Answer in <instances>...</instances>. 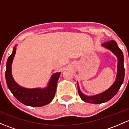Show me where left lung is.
I'll use <instances>...</instances> for the list:
<instances>
[{"instance_id":"left-lung-1","label":"left lung","mask_w":129,"mask_h":129,"mask_svg":"<svg viewBox=\"0 0 129 129\" xmlns=\"http://www.w3.org/2000/svg\"><path fill=\"white\" fill-rule=\"evenodd\" d=\"M102 46L110 50L117 58V72L116 78L114 83L104 91L100 94L93 96H87L84 94L80 91L79 85L78 84V91L81 99L83 101L88 103L98 104L106 103L109 101L114 96L119 89H120L122 84L123 83L125 75V70L124 67V55L121 50L119 48L117 43L115 41H110L102 44Z\"/></svg>"}]
</instances>
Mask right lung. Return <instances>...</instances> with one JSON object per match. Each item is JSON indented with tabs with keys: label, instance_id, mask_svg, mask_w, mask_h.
Returning <instances> with one entry per match:
<instances>
[{
	"label": "right lung",
	"instance_id": "right-lung-1",
	"mask_svg": "<svg viewBox=\"0 0 129 129\" xmlns=\"http://www.w3.org/2000/svg\"><path fill=\"white\" fill-rule=\"evenodd\" d=\"M17 45L13 47V52L8 57L6 64L5 79L8 88L15 97L21 103L32 107H41L50 103L55 96L57 83L61 72L51 76L46 87L44 88H27L19 85L13 79L12 74V65L16 53Z\"/></svg>",
	"mask_w": 129,
	"mask_h": 129
}]
</instances>
